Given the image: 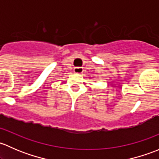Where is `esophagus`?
I'll return each instance as SVG.
<instances>
[{"mask_svg":"<svg viewBox=\"0 0 159 159\" xmlns=\"http://www.w3.org/2000/svg\"><path fill=\"white\" fill-rule=\"evenodd\" d=\"M74 71H75V73L77 74H81L83 72V68H81V67H75L74 68Z\"/></svg>","mask_w":159,"mask_h":159,"instance_id":"esophagus-1","label":"esophagus"}]
</instances>
